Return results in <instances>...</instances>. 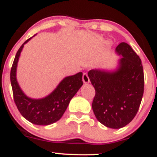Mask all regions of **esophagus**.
Segmentation results:
<instances>
[{
  "mask_svg": "<svg viewBox=\"0 0 157 157\" xmlns=\"http://www.w3.org/2000/svg\"><path fill=\"white\" fill-rule=\"evenodd\" d=\"M82 81H83L84 83H89L90 82L89 77L86 73H84L83 75H82Z\"/></svg>",
  "mask_w": 157,
  "mask_h": 157,
  "instance_id": "34e87169",
  "label": "esophagus"
}]
</instances>
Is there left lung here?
Wrapping results in <instances>:
<instances>
[{
	"instance_id": "8db88e82",
	"label": "left lung",
	"mask_w": 157,
	"mask_h": 157,
	"mask_svg": "<svg viewBox=\"0 0 157 157\" xmlns=\"http://www.w3.org/2000/svg\"><path fill=\"white\" fill-rule=\"evenodd\" d=\"M115 52L121 56L113 71L94 68L88 75L94 88L92 109L100 123L110 128L125 127L137 113L144 92V73L140 57L126 43Z\"/></svg>"
}]
</instances>
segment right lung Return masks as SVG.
I'll list each match as a JSON object with an SVG mask.
<instances>
[{"label":"right lung","mask_w":157,"mask_h":157,"mask_svg":"<svg viewBox=\"0 0 157 157\" xmlns=\"http://www.w3.org/2000/svg\"><path fill=\"white\" fill-rule=\"evenodd\" d=\"M33 37L25 41L16 54L11 68V85L14 101L23 117L35 125H48L58 121L62 117L70 100L82 86V73L79 72L75 75L66 77L52 93L43 98L33 99L26 96L17 82L16 72L23 46Z\"/></svg>","instance_id":"right-lung-1"}]
</instances>
